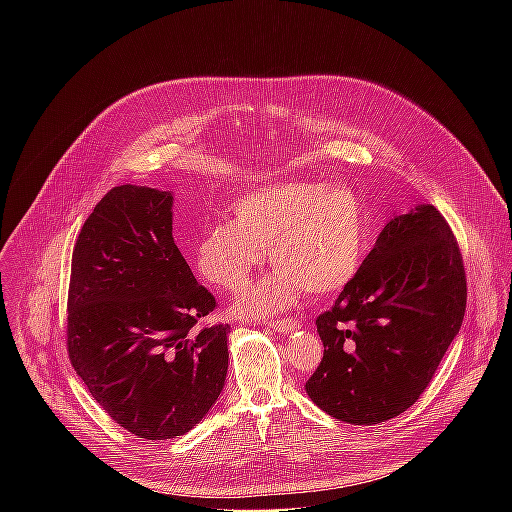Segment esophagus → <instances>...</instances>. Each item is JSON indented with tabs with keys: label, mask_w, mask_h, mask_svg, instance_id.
I'll return each instance as SVG.
<instances>
[{
	"label": "esophagus",
	"mask_w": 512,
	"mask_h": 512,
	"mask_svg": "<svg viewBox=\"0 0 512 512\" xmlns=\"http://www.w3.org/2000/svg\"><path fill=\"white\" fill-rule=\"evenodd\" d=\"M269 328H271V330H275L277 334H291V332L300 330V328H302V324H300L298 320H294V318H285V320L271 322V324H269Z\"/></svg>",
	"instance_id": "1"
}]
</instances>
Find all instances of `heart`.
I'll use <instances>...</instances> for the list:
<instances>
[{
  "instance_id": "heart-1",
  "label": "heart",
  "mask_w": 512,
  "mask_h": 512,
  "mask_svg": "<svg viewBox=\"0 0 512 512\" xmlns=\"http://www.w3.org/2000/svg\"><path fill=\"white\" fill-rule=\"evenodd\" d=\"M231 212V221L202 233L198 273L237 294L263 265L265 250L275 265L235 304L239 318H273L294 304L302 287L312 296L334 294L354 279L367 253V212L348 184H267L243 194Z\"/></svg>"
}]
</instances>
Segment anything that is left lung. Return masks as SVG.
Instances as JSON below:
<instances>
[{
  "label": "left lung",
  "mask_w": 512,
  "mask_h": 512,
  "mask_svg": "<svg viewBox=\"0 0 512 512\" xmlns=\"http://www.w3.org/2000/svg\"><path fill=\"white\" fill-rule=\"evenodd\" d=\"M464 310V263L440 210L419 204L391 218L334 308L316 320L324 358L308 397L352 425L401 415L440 367Z\"/></svg>",
  "instance_id": "1"
}]
</instances>
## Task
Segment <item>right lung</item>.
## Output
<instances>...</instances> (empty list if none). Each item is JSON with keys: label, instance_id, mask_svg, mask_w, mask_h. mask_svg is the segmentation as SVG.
Returning a JSON list of instances; mask_svg holds the SVG:
<instances>
[{"label": "right lung", "instance_id": "add662e5", "mask_svg": "<svg viewBox=\"0 0 512 512\" xmlns=\"http://www.w3.org/2000/svg\"><path fill=\"white\" fill-rule=\"evenodd\" d=\"M170 190L115 186L72 251L68 358L93 399L143 440L184 435L229 371V324L194 332L216 302L172 237Z\"/></svg>", "mask_w": 512, "mask_h": 512}]
</instances>
